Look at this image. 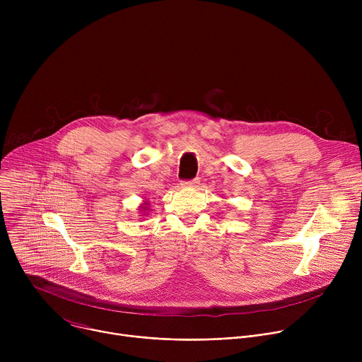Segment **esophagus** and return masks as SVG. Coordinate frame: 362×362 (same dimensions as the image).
I'll return each instance as SVG.
<instances>
[{"mask_svg": "<svg viewBox=\"0 0 362 362\" xmlns=\"http://www.w3.org/2000/svg\"><path fill=\"white\" fill-rule=\"evenodd\" d=\"M199 183H200L199 179H192V180H185V182H182V186H185V187H197Z\"/></svg>", "mask_w": 362, "mask_h": 362, "instance_id": "34e87169", "label": "esophagus"}]
</instances>
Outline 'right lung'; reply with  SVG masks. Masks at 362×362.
<instances>
[{"label":"right lung","instance_id":"add662e5","mask_svg":"<svg viewBox=\"0 0 362 362\" xmlns=\"http://www.w3.org/2000/svg\"><path fill=\"white\" fill-rule=\"evenodd\" d=\"M147 204H148V203H144V204H141V206H139V208H140V209H139V211H141V212H143V214H144V211H147Z\"/></svg>","mask_w":362,"mask_h":362}]
</instances>
